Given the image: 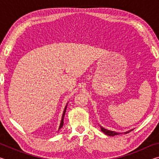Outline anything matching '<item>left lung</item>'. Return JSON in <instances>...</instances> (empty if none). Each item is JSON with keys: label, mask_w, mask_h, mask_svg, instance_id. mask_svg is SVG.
<instances>
[{"label": "left lung", "mask_w": 159, "mask_h": 159, "mask_svg": "<svg viewBox=\"0 0 159 159\" xmlns=\"http://www.w3.org/2000/svg\"><path fill=\"white\" fill-rule=\"evenodd\" d=\"M100 128H101V130L103 132V133H104V134H106L107 135H109V136H114V135H117V134H120V133H116V132H114V131H111V130H107V129H105V128H104L103 127H102V126H100ZM133 129H132V130H128V131H127V132H125V134H126V133H130V131H132L133 130Z\"/></svg>", "instance_id": "1"}]
</instances>
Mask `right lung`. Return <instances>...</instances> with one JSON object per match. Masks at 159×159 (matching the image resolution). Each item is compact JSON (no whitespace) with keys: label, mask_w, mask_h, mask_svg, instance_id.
Segmentation results:
<instances>
[{"label":"right lung","mask_w":159,"mask_h":159,"mask_svg":"<svg viewBox=\"0 0 159 159\" xmlns=\"http://www.w3.org/2000/svg\"><path fill=\"white\" fill-rule=\"evenodd\" d=\"M67 104H68V103L66 104V107H65V108H64V109L63 114H62V116H61V122H60V127H59V130H60V128H61V127H62L63 125H64V114H65V112H66V110Z\"/></svg>","instance_id":"right-lung-1"}]
</instances>
